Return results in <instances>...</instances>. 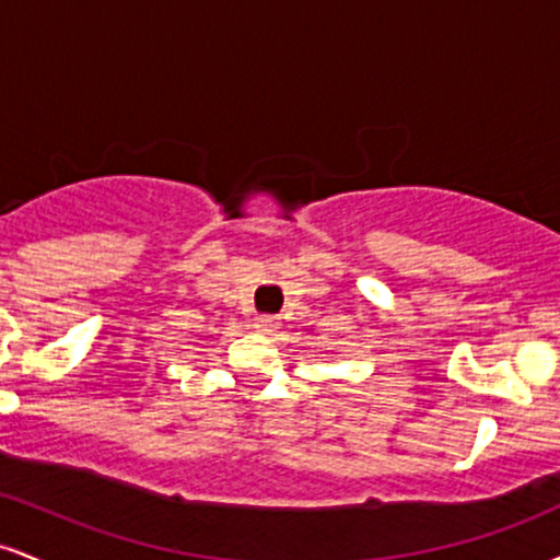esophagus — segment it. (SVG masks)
Listing matches in <instances>:
<instances>
[{"label":"esophagus","mask_w":560,"mask_h":560,"mask_svg":"<svg viewBox=\"0 0 560 560\" xmlns=\"http://www.w3.org/2000/svg\"><path fill=\"white\" fill-rule=\"evenodd\" d=\"M281 326V320L276 316H258L255 318V329H258L260 334H273L276 329Z\"/></svg>","instance_id":"esophagus-1"}]
</instances>
